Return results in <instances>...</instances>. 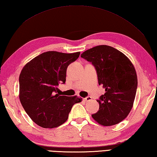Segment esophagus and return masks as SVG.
<instances>
[{
  "mask_svg": "<svg viewBox=\"0 0 157 157\" xmlns=\"http://www.w3.org/2000/svg\"><path fill=\"white\" fill-rule=\"evenodd\" d=\"M84 100L86 101H90L92 100V97H90V96H88V97H87L85 98Z\"/></svg>",
  "mask_w": 157,
  "mask_h": 157,
  "instance_id": "obj_1",
  "label": "esophagus"
}]
</instances>
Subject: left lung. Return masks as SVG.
Segmentation results:
<instances>
[{"label": "left lung", "mask_w": 157, "mask_h": 157, "mask_svg": "<svg viewBox=\"0 0 157 157\" xmlns=\"http://www.w3.org/2000/svg\"><path fill=\"white\" fill-rule=\"evenodd\" d=\"M81 56L92 63L98 84L105 90L97 100L99 109L92 118L104 126L121 122L130 113L136 96L138 82L132 63L122 52L108 45L87 49Z\"/></svg>", "instance_id": "8db88e82"}]
</instances>
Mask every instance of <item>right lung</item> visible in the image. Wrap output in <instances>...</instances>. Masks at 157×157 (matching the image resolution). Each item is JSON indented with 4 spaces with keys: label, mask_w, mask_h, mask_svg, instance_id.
Listing matches in <instances>:
<instances>
[{
    "label": "right lung",
    "mask_w": 157,
    "mask_h": 157,
    "mask_svg": "<svg viewBox=\"0 0 157 157\" xmlns=\"http://www.w3.org/2000/svg\"><path fill=\"white\" fill-rule=\"evenodd\" d=\"M80 52H44L27 63L19 76V98L29 117L44 128L59 127L67 120L72 106L82 98L56 94L64 84L68 65Z\"/></svg>",
    "instance_id": "right-lung-1"
}]
</instances>
